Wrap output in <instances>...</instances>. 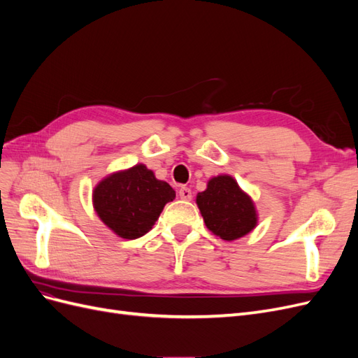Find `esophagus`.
<instances>
[{"label": "esophagus", "instance_id": "obj_1", "mask_svg": "<svg viewBox=\"0 0 358 358\" xmlns=\"http://www.w3.org/2000/svg\"><path fill=\"white\" fill-rule=\"evenodd\" d=\"M178 196L184 201H192V190L189 187H181L178 190Z\"/></svg>", "mask_w": 358, "mask_h": 358}]
</instances>
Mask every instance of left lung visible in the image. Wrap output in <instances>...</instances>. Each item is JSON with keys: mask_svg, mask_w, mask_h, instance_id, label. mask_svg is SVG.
I'll return each instance as SVG.
<instances>
[{"mask_svg": "<svg viewBox=\"0 0 358 358\" xmlns=\"http://www.w3.org/2000/svg\"><path fill=\"white\" fill-rule=\"evenodd\" d=\"M196 203L206 227L224 241L245 236L257 226L255 202L230 176L211 178L206 190L196 196Z\"/></svg>", "mask_w": 358, "mask_h": 358, "instance_id": "1", "label": "left lung"}]
</instances>
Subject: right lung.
Returning a JSON list of instances; mask_svg holds the SVG:
<instances>
[{"mask_svg": "<svg viewBox=\"0 0 358 358\" xmlns=\"http://www.w3.org/2000/svg\"><path fill=\"white\" fill-rule=\"evenodd\" d=\"M176 199L166 181L157 180L153 171L138 164L98 182L94 208L102 223L124 239H136L153 227L164 206Z\"/></svg>", "mask_w": 358, "mask_h": 358, "instance_id": "add662e5", "label": "right lung"}]
</instances>
